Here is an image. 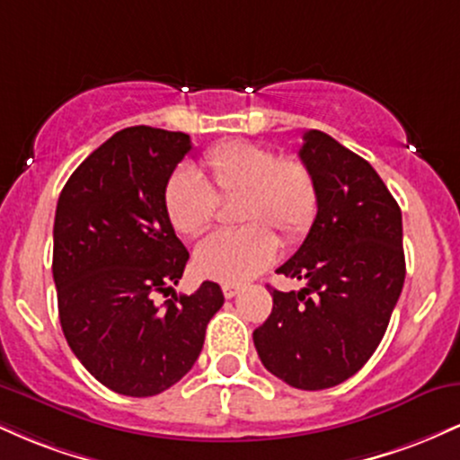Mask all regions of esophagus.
Here are the masks:
<instances>
[{"mask_svg": "<svg viewBox=\"0 0 460 460\" xmlns=\"http://www.w3.org/2000/svg\"><path fill=\"white\" fill-rule=\"evenodd\" d=\"M223 294H225V298H234V296H237V294H240V285H235V283H225V285H223Z\"/></svg>", "mask_w": 460, "mask_h": 460, "instance_id": "obj_1", "label": "esophagus"}]
</instances>
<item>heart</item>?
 <instances>
[{
	"label": "heart",
	"mask_w": 460,
	"mask_h": 460,
	"mask_svg": "<svg viewBox=\"0 0 460 460\" xmlns=\"http://www.w3.org/2000/svg\"><path fill=\"white\" fill-rule=\"evenodd\" d=\"M209 181L197 172H172L164 190V209L177 234L197 237L212 225L216 199L240 197V231L209 235L194 251V270L223 283H242L277 260L279 240H298L318 212V186L296 157H279L270 146L229 140L205 153Z\"/></svg>",
	"instance_id": "1"
}]
</instances>
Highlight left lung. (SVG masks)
<instances>
[{
	"label": "left lung",
	"instance_id": "obj_1",
	"mask_svg": "<svg viewBox=\"0 0 460 460\" xmlns=\"http://www.w3.org/2000/svg\"><path fill=\"white\" fill-rule=\"evenodd\" d=\"M318 186V214L279 274L272 314L252 332L263 367L296 389L344 383L367 363L404 285L402 214L383 179L329 134L309 129L298 151Z\"/></svg>",
	"mask_w": 460,
	"mask_h": 460
}]
</instances>
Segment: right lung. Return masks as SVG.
Listing matches in <instances>:
<instances>
[{
  "instance_id": "add662e5",
  "label": "right lung",
  "mask_w": 460,
  "mask_h": 460,
  "mask_svg": "<svg viewBox=\"0 0 460 460\" xmlns=\"http://www.w3.org/2000/svg\"><path fill=\"white\" fill-rule=\"evenodd\" d=\"M192 149L188 134L116 131L68 177L56 208L54 281L68 346L99 383L131 398L162 394L192 369L205 329L223 307L218 283L172 294L188 251L164 190Z\"/></svg>"
}]
</instances>
